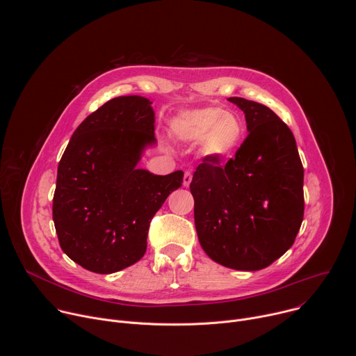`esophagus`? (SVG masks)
<instances>
[{
    "label": "esophagus",
    "mask_w": 356,
    "mask_h": 356,
    "mask_svg": "<svg viewBox=\"0 0 356 356\" xmlns=\"http://www.w3.org/2000/svg\"><path fill=\"white\" fill-rule=\"evenodd\" d=\"M191 180H193L191 173H190V172H186V173H184V177H183V186H184V187H188L190 183H191Z\"/></svg>",
    "instance_id": "obj_1"
}]
</instances>
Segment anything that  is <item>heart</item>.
Listing matches in <instances>:
<instances>
[{"instance_id": "obj_1", "label": "heart", "mask_w": 356, "mask_h": 356, "mask_svg": "<svg viewBox=\"0 0 356 356\" xmlns=\"http://www.w3.org/2000/svg\"><path fill=\"white\" fill-rule=\"evenodd\" d=\"M179 138L188 142H202L204 154L213 159L229 156L242 142L245 127L234 114L220 107L187 111L173 124Z\"/></svg>"}]
</instances>
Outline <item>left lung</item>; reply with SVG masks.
Instances as JSON below:
<instances>
[{
    "label": "left lung",
    "mask_w": 356,
    "mask_h": 356,
    "mask_svg": "<svg viewBox=\"0 0 356 356\" xmlns=\"http://www.w3.org/2000/svg\"><path fill=\"white\" fill-rule=\"evenodd\" d=\"M245 114L248 136L221 165L206 156L190 191L201 248L236 270L268 268L294 243L304 216V170L290 128L266 106L229 97Z\"/></svg>",
    "instance_id": "8db88e82"
}]
</instances>
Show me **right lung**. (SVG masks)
I'll return each mask as SVG.
<instances>
[{"instance_id":"1","label":"right lung","mask_w":356,"mask_h":356,"mask_svg":"<svg viewBox=\"0 0 356 356\" xmlns=\"http://www.w3.org/2000/svg\"><path fill=\"white\" fill-rule=\"evenodd\" d=\"M139 95L113 98L74 131L58 166L54 222L60 248L84 269L108 275L146 252L152 218L183 183V172L138 169L156 143L155 113Z\"/></svg>"}]
</instances>
